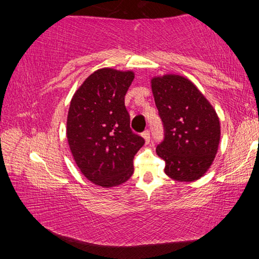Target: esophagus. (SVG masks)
<instances>
[{
  "label": "esophagus",
  "mask_w": 259,
  "mask_h": 259,
  "mask_svg": "<svg viewBox=\"0 0 259 259\" xmlns=\"http://www.w3.org/2000/svg\"><path fill=\"white\" fill-rule=\"evenodd\" d=\"M143 137H144V139H145V143H150V140H151V134H150V130H146V131H144L143 133Z\"/></svg>",
  "instance_id": "34e87169"
}]
</instances>
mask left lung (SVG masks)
Masks as SVG:
<instances>
[{
  "label": "left lung",
  "instance_id": "left-lung-1",
  "mask_svg": "<svg viewBox=\"0 0 259 259\" xmlns=\"http://www.w3.org/2000/svg\"><path fill=\"white\" fill-rule=\"evenodd\" d=\"M151 87L164 126V139L156 147V154L165 162L164 172L174 181H198L211 166L218 151L217 113L185 76H154Z\"/></svg>",
  "mask_w": 259,
  "mask_h": 259
}]
</instances>
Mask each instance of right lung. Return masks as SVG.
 Segmentation results:
<instances>
[{"label": "right lung", "mask_w": 259, "mask_h": 259, "mask_svg": "<svg viewBox=\"0 0 259 259\" xmlns=\"http://www.w3.org/2000/svg\"><path fill=\"white\" fill-rule=\"evenodd\" d=\"M133 71L100 68L73 95L67 115L68 145L80 171L103 187L119 186L134 174V156L145 140L130 129L124 96Z\"/></svg>", "instance_id": "1"}]
</instances>
